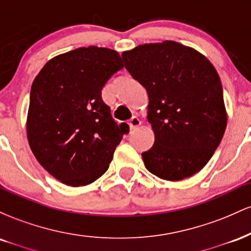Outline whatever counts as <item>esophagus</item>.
Instances as JSON below:
<instances>
[{
  "instance_id": "34e87169",
  "label": "esophagus",
  "mask_w": 251,
  "mask_h": 251,
  "mask_svg": "<svg viewBox=\"0 0 251 251\" xmlns=\"http://www.w3.org/2000/svg\"><path fill=\"white\" fill-rule=\"evenodd\" d=\"M128 126H129V128L131 129H135L138 127V126H140L142 125V122H140V119L138 117H132L131 119L128 120Z\"/></svg>"
}]
</instances>
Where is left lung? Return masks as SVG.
<instances>
[{
	"instance_id": "1",
	"label": "left lung",
	"mask_w": 251,
	"mask_h": 251,
	"mask_svg": "<svg viewBox=\"0 0 251 251\" xmlns=\"http://www.w3.org/2000/svg\"><path fill=\"white\" fill-rule=\"evenodd\" d=\"M122 57L149 94L154 144L142 153L146 169L171 181L197 174L226 127L223 88L212 63L175 41L140 45Z\"/></svg>"
}]
</instances>
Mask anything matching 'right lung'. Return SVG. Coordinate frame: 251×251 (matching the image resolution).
<instances>
[{
  "label": "right lung",
  "mask_w": 251,
  "mask_h": 251,
  "mask_svg": "<svg viewBox=\"0 0 251 251\" xmlns=\"http://www.w3.org/2000/svg\"><path fill=\"white\" fill-rule=\"evenodd\" d=\"M123 67L118 51L89 46L53 57L34 79L28 142L37 162L63 184L83 186L101 177L129 132L101 98Z\"/></svg>",
  "instance_id": "right-lung-1"
}]
</instances>
